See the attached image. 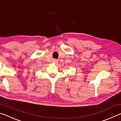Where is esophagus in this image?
<instances>
[{"mask_svg":"<svg viewBox=\"0 0 121 121\" xmlns=\"http://www.w3.org/2000/svg\"><path fill=\"white\" fill-rule=\"evenodd\" d=\"M52 62L54 63H57L58 62V60H57V59H53L52 60Z\"/></svg>","mask_w":121,"mask_h":121,"instance_id":"obj_1","label":"esophagus"}]
</instances>
